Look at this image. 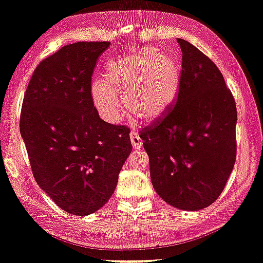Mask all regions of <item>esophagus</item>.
Here are the masks:
<instances>
[{"instance_id":"obj_1","label":"esophagus","mask_w":263,"mask_h":263,"mask_svg":"<svg viewBox=\"0 0 263 263\" xmlns=\"http://www.w3.org/2000/svg\"><path fill=\"white\" fill-rule=\"evenodd\" d=\"M130 137H131V143H132V146L135 148H140L143 145V140L140 139V137L138 133L136 131H131L130 133Z\"/></svg>"}]
</instances>
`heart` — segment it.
Here are the masks:
<instances>
[{
  "label": "heart",
  "mask_w": 263,
  "mask_h": 263,
  "mask_svg": "<svg viewBox=\"0 0 263 263\" xmlns=\"http://www.w3.org/2000/svg\"><path fill=\"white\" fill-rule=\"evenodd\" d=\"M181 81L182 62L178 55L144 47L108 62L105 79L92 84L93 104L101 118L111 124L120 120L126 104L138 118L156 121L175 104Z\"/></svg>",
  "instance_id": "b5f03b06"
}]
</instances>
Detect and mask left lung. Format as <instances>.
Here are the masks:
<instances>
[{
  "instance_id": "1",
  "label": "left lung",
  "mask_w": 263,
  "mask_h": 263,
  "mask_svg": "<svg viewBox=\"0 0 263 263\" xmlns=\"http://www.w3.org/2000/svg\"><path fill=\"white\" fill-rule=\"evenodd\" d=\"M176 104L140 132L151 182L170 205L197 211L218 198L236 159V104L217 66L190 42Z\"/></svg>"
}]
</instances>
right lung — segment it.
I'll use <instances>...</instances> for the list:
<instances>
[{
	"instance_id": "obj_1",
	"label": "right lung",
	"mask_w": 263,
	"mask_h": 263,
	"mask_svg": "<svg viewBox=\"0 0 263 263\" xmlns=\"http://www.w3.org/2000/svg\"><path fill=\"white\" fill-rule=\"evenodd\" d=\"M109 42L80 41L35 68L26 89L20 132L36 183L77 216L99 210L115 191L130 156V128L99 117L92 74Z\"/></svg>"
}]
</instances>
